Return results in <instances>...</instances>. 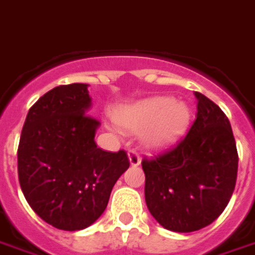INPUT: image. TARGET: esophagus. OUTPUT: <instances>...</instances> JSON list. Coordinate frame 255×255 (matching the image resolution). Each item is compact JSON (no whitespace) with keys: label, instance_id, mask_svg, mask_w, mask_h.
I'll list each match as a JSON object with an SVG mask.
<instances>
[{"label":"esophagus","instance_id":"esophagus-1","mask_svg":"<svg viewBox=\"0 0 255 255\" xmlns=\"http://www.w3.org/2000/svg\"><path fill=\"white\" fill-rule=\"evenodd\" d=\"M128 158H129V164L132 165V167H136V165L140 164V156L138 154V152L133 150V149H131V150L128 152Z\"/></svg>","mask_w":255,"mask_h":255}]
</instances>
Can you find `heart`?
Masks as SVG:
<instances>
[{"label":"heart","mask_w":255,"mask_h":255,"mask_svg":"<svg viewBox=\"0 0 255 255\" xmlns=\"http://www.w3.org/2000/svg\"><path fill=\"white\" fill-rule=\"evenodd\" d=\"M119 126L129 131H145L146 146L157 149L177 142L190 123V109L171 97H154L124 106L116 115Z\"/></svg>","instance_id":"b5f03b06"}]
</instances>
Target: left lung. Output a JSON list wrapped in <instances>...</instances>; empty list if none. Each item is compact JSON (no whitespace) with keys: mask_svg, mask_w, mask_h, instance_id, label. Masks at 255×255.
Returning a JSON list of instances; mask_svg holds the SVG:
<instances>
[{"mask_svg":"<svg viewBox=\"0 0 255 255\" xmlns=\"http://www.w3.org/2000/svg\"><path fill=\"white\" fill-rule=\"evenodd\" d=\"M197 115L189 132L170 149L142 160L145 200L161 227L193 232L225 210L238 178V149L225 113L195 92Z\"/></svg>","mask_w":255,"mask_h":255,"instance_id":"8db88e82","label":"left lung"}]
</instances>
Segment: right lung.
<instances>
[{"label":"right lung","instance_id":"add662e5","mask_svg":"<svg viewBox=\"0 0 255 255\" xmlns=\"http://www.w3.org/2000/svg\"><path fill=\"white\" fill-rule=\"evenodd\" d=\"M90 108L88 84L55 87L30 108L17 147L23 195L41 220L62 231L94 224L129 167L124 150L98 147L101 123L87 115Z\"/></svg>","mask_w":255,"mask_h":255}]
</instances>
